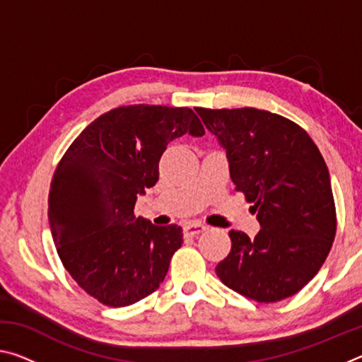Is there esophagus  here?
I'll use <instances>...</instances> for the list:
<instances>
[{
	"label": "esophagus",
	"instance_id": "1",
	"mask_svg": "<svg viewBox=\"0 0 362 362\" xmlns=\"http://www.w3.org/2000/svg\"><path fill=\"white\" fill-rule=\"evenodd\" d=\"M185 233L187 235H192V236H194V235H199V233H203L204 230H206V226L204 225H201V223H187L185 225Z\"/></svg>",
	"mask_w": 362,
	"mask_h": 362
}]
</instances>
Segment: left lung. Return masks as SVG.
Instances as JSON below:
<instances>
[{"mask_svg": "<svg viewBox=\"0 0 362 362\" xmlns=\"http://www.w3.org/2000/svg\"><path fill=\"white\" fill-rule=\"evenodd\" d=\"M196 113L226 153L230 177L254 206V240L230 231L231 250L216 268L225 286L257 302L297 293L332 247L337 218L324 158L302 127L257 108Z\"/></svg>", "mask_w": 362, "mask_h": 362, "instance_id": "1", "label": "left lung"}]
</instances>
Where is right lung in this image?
<instances>
[{"label": "right lung", "mask_w": 362, "mask_h": 362, "mask_svg": "<svg viewBox=\"0 0 362 362\" xmlns=\"http://www.w3.org/2000/svg\"><path fill=\"white\" fill-rule=\"evenodd\" d=\"M204 127L189 108L129 105L103 113L79 134L54 173L49 225L57 254L78 286L108 306L155 292L183 243L179 225L134 216L156 185L169 142Z\"/></svg>", "instance_id": "obj_1"}]
</instances>
